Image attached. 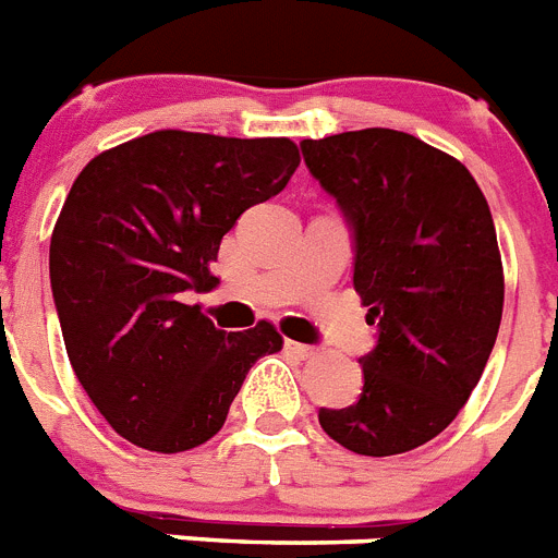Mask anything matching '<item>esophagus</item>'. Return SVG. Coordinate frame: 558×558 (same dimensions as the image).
Segmentation results:
<instances>
[{"mask_svg":"<svg viewBox=\"0 0 558 558\" xmlns=\"http://www.w3.org/2000/svg\"><path fill=\"white\" fill-rule=\"evenodd\" d=\"M284 350L293 352V355H299V359H313L316 355V347H307V344H299V341H284Z\"/></svg>","mask_w":558,"mask_h":558,"instance_id":"1","label":"esophagus"}]
</instances>
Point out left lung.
Listing matches in <instances>:
<instances>
[{
	"label": "left lung",
	"instance_id": "left-lung-1",
	"mask_svg": "<svg viewBox=\"0 0 558 558\" xmlns=\"http://www.w3.org/2000/svg\"><path fill=\"white\" fill-rule=\"evenodd\" d=\"M302 155L355 228L352 284L378 325L361 398L318 423L355 454H403L460 415L497 341L506 276L492 208L457 157L407 132H341L302 141Z\"/></svg>",
	"mask_w": 558,
	"mask_h": 558
}]
</instances>
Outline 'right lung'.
<instances>
[{
  "label": "right lung",
  "mask_w": 558,
  "mask_h": 558,
  "mask_svg": "<svg viewBox=\"0 0 558 558\" xmlns=\"http://www.w3.org/2000/svg\"><path fill=\"white\" fill-rule=\"evenodd\" d=\"M299 160L290 137L160 130L81 169L52 228V299L75 378L123 440L160 454L211 440L254 361L282 350L270 322L217 330L183 293L220 282L222 236Z\"/></svg>",
  "instance_id": "1"
}]
</instances>
